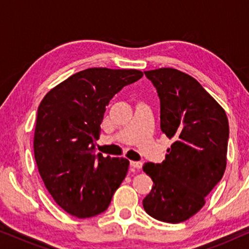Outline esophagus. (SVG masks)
Returning <instances> with one entry per match:
<instances>
[{"label": "esophagus", "mask_w": 249, "mask_h": 249, "mask_svg": "<svg viewBox=\"0 0 249 249\" xmlns=\"http://www.w3.org/2000/svg\"><path fill=\"white\" fill-rule=\"evenodd\" d=\"M130 165L132 168H136V169H141L142 166V163L141 161H131L130 162Z\"/></svg>", "instance_id": "34e87169"}]
</instances>
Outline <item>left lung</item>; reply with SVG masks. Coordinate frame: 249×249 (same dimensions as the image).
Returning <instances> with one entry per match:
<instances>
[{
	"label": "left lung",
	"instance_id": "1",
	"mask_svg": "<svg viewBox=\"0 0 249 249\" xmlns=\"http://www.w3.org/2000/svg\"><path fill=\"white\" fill-rule=\"evenodd\" d=\"M144 73L158 90L161 130L173 144L162 163L142 166L154 182L142 206L156 220L180 223L202 209L222 179L229 122L222 107L189 74L172 68Z\"/></svg>",
	"mask_w": 249,
	"mask_h": 249
}]
</instances>
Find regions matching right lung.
<instances>
[{
    "label": "right lung",
    "mask_w": 249,
    "mask_h": 249,
    "mask_svg": "<svg viewBox=\"0 0 249 249\" xmlns=\"http://www.w3.org/2000/svg\"><path fill=\"white\" fill-rule=\"evenodd\" d=\"M142 77L136 69L89 68L52 88L37 110L34 154L44 185L71 215L104 212L128 172L124 158L95 154L107 105Z\"/></svg>",
    "instance_id": "add662e5"
}]
</instances>
